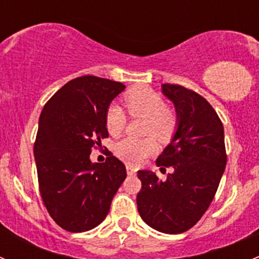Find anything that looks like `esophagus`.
I'll return each mask as SVG.
<instances>
[{
    "label": "esophagus",
    "mask_w": 259,
    "mask_h": 259,
    "mask_svg": "<svg viewBox=\"0 0 259 259\" xmlns=\"http://www.w3.org/2000/svg\"><path fill=\"white\" fill-rule=\"evenodd\" d=\"M126 171L129 176H135V174H137V169L133 168L132 165H126Z\"/></svg>",
    "instance_id": "obj_1"
}]
</instances>
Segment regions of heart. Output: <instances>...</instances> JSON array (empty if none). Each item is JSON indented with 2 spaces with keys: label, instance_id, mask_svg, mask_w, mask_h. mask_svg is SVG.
<instances>
[{
  "label": "heart",
  "instance_id": "b5f03b06",
  "mask_svg": "<svg viewBox=\"0 0 259 259\" xmlns=\"http://www.w3.org/2000/svg\"><path fill=\"white\" fill-rule=\"evenodd\" d=\"M122 103L132 117H144L143 133L153 135L159 142H168L178 127V115L165 105L163 96L148 86H137L122 96ZM127 117L120 106L106 109L105 125L111 137H119L126 126ZM153 137L144 139L125 138L115 144V154L130 165H138L155 153L156 143Z\"/></svg>",
  "mask_w": 259,
  "mask_h": 259
}]
</instances>
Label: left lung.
Instances as JSON below:
<instances>
[{
	"label": "left lung",
	"instance_id": "left-lung-1",
	"mask_svg": "<svg viewBox=\"0 0 259 259\" xmlns=\"http://www.w3.org/2000/svg\"><path fill=\"white\" fill-rule=\"evenodd\" d=\"M163 94L176 105L179 122L156 164L161 171H174L165 180L149 170L138 171L142 189L137 204L148 226L178 234L197 224L215 195L227 164L224 129L215 110L195 91L164 83Z\"/></svg>",
	"mask_w": 259,
	"mask_h": 259
}]
</instances>
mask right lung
<instances>
[{"label":"right lung","mask_w":259,"mask_h":259,"mask_svg":"<svg viewBox=\"0 0 259 259\" xmlns=\"http://www.w3.org/2000/svg\"><path fill=\"white\" fill-rule=\"evenodd\" d=\"M124 89L85 75L65 83L44 106L33 144L38 189L50 217L65 231L98 227L126 178L125 165L108 149L105 163L90 160V151L109 137L106 109Z\"/></svg>","instance_id":"add662e5"}]
</instances>
